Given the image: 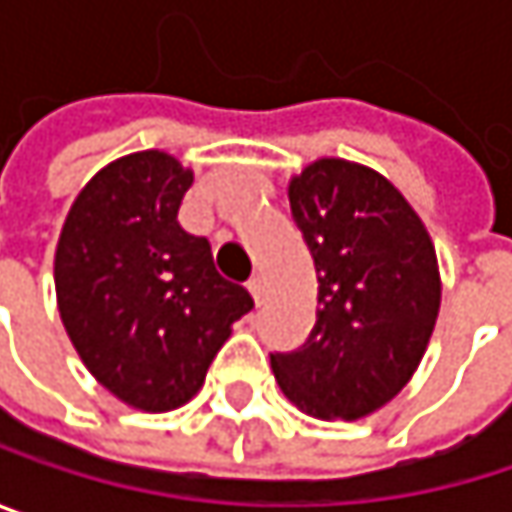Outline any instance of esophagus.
<instances>
[{"mask_svg":"<svg viewBox=\"0 0 512 512\" xmlns=\"http://www.w3.org/2000/svg\"><path fill=\"white\" fill-rule=\"evenodd\" d=\"M249 290H252L255 302L260 305V302H263V293H266V284H263V278H260V275H255V278L249 281Z\"/></svg>","mask_w":512,"mask_h":512,"instance_id":"esophagus-1","label":"esophagus"}]
</instances>
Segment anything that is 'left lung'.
<instances>
[{
    "instance_id": "left-lung-1",
    "label": "left lung",
    "mask_w": 512,
    "mask_h": 512,
    "mask_svg": "<svg viewBox=\"0 0 512 512\" xmlns=\"http://www.w3.org/2000/svg\"><path fill=\"white\" fill-rule=\"evenodd\" d=\"M317 269V323L296 353H272L284 397L323 421L391 403L427 353L442 275L427 225L379 171L341 156L287 183Z\"/></svg>"
}]
</instances>
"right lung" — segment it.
<instances>
[{
	"instance_id": "obj_1",
	"label": "right lung",
	"mask_w": 512,
	"mask_h": 512,
	"mask_svg": "<svg viewBox=\"0 0 512 512\" xmlns=\"http://www.w3.org/2000/svg\"><path fill=\"white\" fill-rule=\"evenodd\" d=\"M192 180L165 151L121 156L82 186L55 246V302L73 350L139 412L189 403L255 308L216 272L210 243L177 222Z\"/></svg>"
}]
</instances>
